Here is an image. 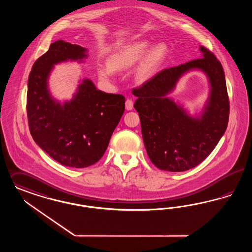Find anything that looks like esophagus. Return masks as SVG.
Returning <instances> with one entry per match:
<instances>
[{
    "label": "esophagus",
    "instance_id": "esophagus-1",
    "mask_svg": "<svg viewBox=\"0 0 252 252\" xmlns=\"http://www.w3.org/2000/svg\"><path fill=\"white\" fill-rule=\"evenodd\" d=\"M126 109L127 111H132L133 110V101L131 99H127L126 101Z\"/></svg>",
    "mask_w": 252,
    "mask_h": 252
}]
</instances>
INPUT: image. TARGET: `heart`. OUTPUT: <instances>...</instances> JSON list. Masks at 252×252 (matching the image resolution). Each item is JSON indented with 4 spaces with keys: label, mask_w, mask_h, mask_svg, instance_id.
I'll return each mask as SVG.
<instances>
[{
    "label": "heart",
    "mask_w": 252,
    "mask_h": 252,
    "mask_svg": "<svg viewBox=\"0 0 252 252\" xmlns=\"http://www.w3.org/2000/svg\"><path fill=\"white\" fill-rule=\"evenodd\" d=\"M150 47L148 40H140L127 44L112 52L108 58V63L97 65L98 77L103 81H110L114 70L128 68L142 58L141 66L137 72L138 79H144L155 70L166 57L167 47L164 44H157Z\"/></svg>",
    "instance_id": "1"
}]
</instances>
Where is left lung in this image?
I'll list each match as a JSON object with an SVG mask.
<instances>
[{"mask_svg": "<svg viewBox=\"0 0 252 252\" xmlns=\"http://www.w3.org/2000/svg\"><path fill=\"white\" fill-rule=\"evenodd\" d=\"M199 59L166 68L132 91L134 108L141 119V134L152 163L162 171H188L203 161L225 133L230 104L220 62L204 47ZM199 70L208 77L210 96L203 111L191 117L167 97L181 77Z\"/></svg>", "mask_w": 252, "mask_h": 252, "instance_id": "left-lung-1", "label": "left lung"}]
</instances>
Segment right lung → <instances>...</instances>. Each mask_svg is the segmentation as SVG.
I'll return each instance as SVG.
<instances>
[{
  "label": "right lung",
  "mask_w": 252,
  "mask_h": 252,
  "mask_svg": "<svg viewBox=\"0 0 252 252\" xmlns=\"http://www.w3.org/2000/svg\"><path fill=\"white\" fill-rule=\"evenodd\" d=\"M87 49L63 40L52 43L33 63L28 79L27 115L35 143L54 160L85 168L103 157L125 111L122 94L97 90L89 79L80 81L72 99L56 100L49 89L54 65L84 62Z\"/></svg>",
  "instance_id": "right-lung-1"
}]
</instances>
